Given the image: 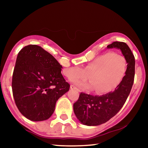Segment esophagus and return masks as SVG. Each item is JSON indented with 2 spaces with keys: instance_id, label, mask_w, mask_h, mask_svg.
Masks as SVG:
<instances>
[{
  "instance_id": "34e87169",
  "label": "esophagus",
  "mask_w": 148,
  "mask_h": 148,
  "mask_svg": "<svg viewBox=\"0 0 148 148\" xmlns=\"http://www.w3.org/2000/svg\"><path fill=\"white\" fill-rule=\"evenodd\" d=\"M71 89L76 90H77V91H79V90L78 89L77 87H76V86H75L74 85H71Z\"/></svg>"
}]
</instances>
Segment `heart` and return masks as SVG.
Segmentation results:
<instances>
[{"label": "heart", "mask_w": 148, "mask_h": 148, "mask_svg": "<svg viewBox=\"0 0 148 148\" xmlns=\"http://www.w3.org/2000/svg\"><path fill=\"white\" fill-rule=\"evenodd\" d=\"M127 70V62L123 55L106 53L101 54L88 63L85 68L79 65L66 68L65 76L83 90L95 89L98 94H105L114 90L122 82ZM89 82L78 79H88Z\"/></svg>", "instance_id": "obj_1"}]
</instances>
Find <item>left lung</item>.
<instances>
[{"mask_svg": "<svg viewBox=\"0 0 148 148\" xmlns=\"http://www.w3.org/2000/svg\"><path fill=\"white\" fill-rule=\"evenodd\" d=\"M107 48H117L122 52L127 62L125 76L114 92L100 96L80 94L73 108L77 119L84 125H100L115 116L125 103L134 84L135 61L128 45L124 42H114Z\"/></svg>", "mask_w": 148, "mask_h": 148, "instance_id": "left-lung-1", "label": "left lung"}]
</instances>
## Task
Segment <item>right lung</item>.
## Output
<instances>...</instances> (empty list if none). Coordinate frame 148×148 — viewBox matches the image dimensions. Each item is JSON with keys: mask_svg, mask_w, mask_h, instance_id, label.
<instances>
[{"mask_svg": "<svg viewBox=\"0 0 148 148\" xmlns=\"http://www.w3.org/2000/svg\"><path fill=\"white\" fill-rule=\"evenodd\" d=\"M62 66L47 51L36 45L25 46L18 54L12 78V91L20 112L28 119L50 117L56 103L69 91Z\"/></svg>", "mask_w": 148, "mask_h": 148, "instance_id": "add662e5", "label": "right lung"}]
</instances>
